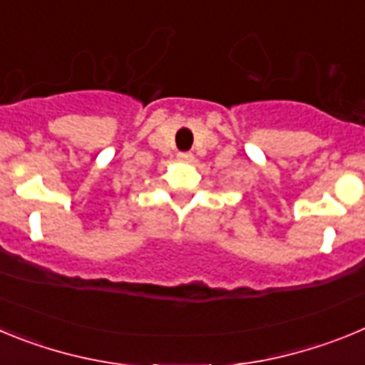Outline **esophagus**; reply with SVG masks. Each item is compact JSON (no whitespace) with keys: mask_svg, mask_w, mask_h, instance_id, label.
Instances as JSON below:
<instances>
[{"mask_svg":"<svg viewBox=\"0 0 365 365\" xmlns=\"http://www.w3.org/2000/svg\"><path fill=\"white\" fill-rule=\"evenodd\" d=\"M177 159H179V163L190 164L193 160V155L192 153H179L177 155Z\"/></svg>","mask_w":365,"mask_h":365,"instance_id":"34e87169","label":"esophagus"}]
</instances>
